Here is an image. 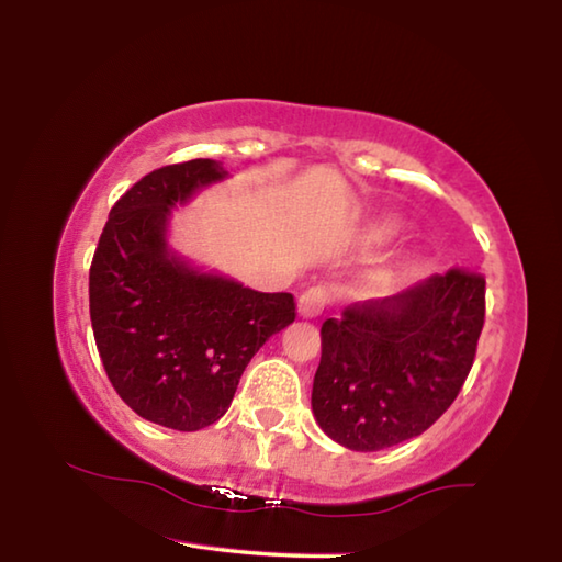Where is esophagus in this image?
I'll list each match as a JSON object with an SVG mask.
<instances>
[{
	"label": "esophagus",
	"mask_w": 562,
	"mask_h": 562,
	"mask_svg": "<svg viewBox=\"0 0 562 562\" xmlns=\"http://www.w3.org/2000/svg\"><path fill=\"white\" fill-rule=\"evenodd\" d=\"M327 302H329V290L327 288H310V290H304L300 294V300H297L300 317H304V319L319 317L322 312H325Z\"/></svg>",
	"instance_id": "esophagus-1"
}]
</instances>
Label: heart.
<instances>
[{
  "label": "heart",
  "mask_w": 562,
  "mask_h": 562,
  "mask_svg": "<svg viewBox=\"0 0 562 562\" xmlns=\"http://www.w3.org/2000/svg\"><path fill=\"white\" fill-rule=\"evenodd\" d=\"M396 231H398L396 221H392V217H384V221L374 223V227H372V233H369V237H372L374 243H384V240H392V237L396 235ZM382 280L386 282V280H389V274H384Z\"/></svg>",
  "instance_id": "obj_1"
}]
</instances>
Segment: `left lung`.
Listing matches in <instances>:
<instances>
[{"mask_svg": "<svg viewBox=\"0 0 562 562\" xmlns=\"http://www.w3.org/2000/svg\"><path fill=\"white\" fill-rule=\"evenodd\" d=\"M486 319V278L451 268L322 325L312 412L329 439L379 451L424 434L459 396Z\"/></svg>", "mask_w": 562, "mask_h": 562, "instance_id": "obj_1", "label": "left lung"}]
</instances>
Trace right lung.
<instances>
[{
  "mask_svg": "<svg viewBox=\"0 0 562 562\" xmlns=\"http://www.w3.org/2000/svg\"><path fill=\"white\" fill-rule=\"evenodd\" d=\"M225 176L195 158L140 178L111 207L89 270L93 339L113 389L176 431L215 424L247 361L294 322L290 292H255L170 252V207Z\"/></svg>",
  "mask_w": 562,
  "mask_h": 562,
  "instance_id": "right-lung-1",
  "label": "right lung"
}]
</instances>
